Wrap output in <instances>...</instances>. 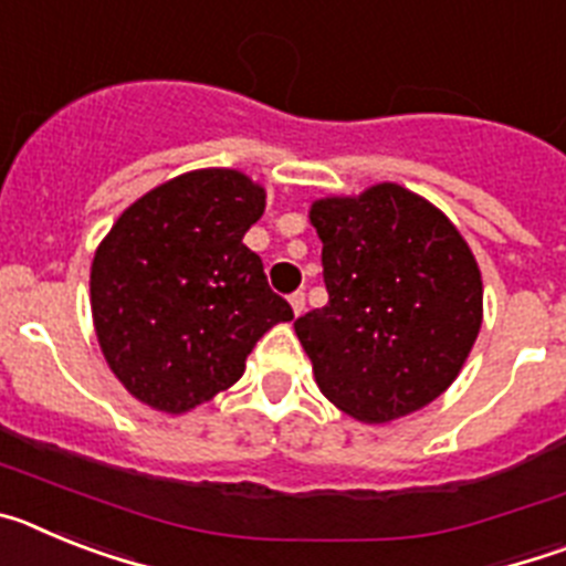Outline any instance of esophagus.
Here are the masks:
<instances>
[{
  "instance_id": "esophagus-1",
  "label": "esophagus",
  "mask_w": 566,
  "mask_h": 566,
  "mask_svg": "<svg viewBox=\"0 0 566 566\" xmlns=\"http://www.w3.org/2000/svg\"><path fill=\"white\" fill-rule=\"evenodd\" d=\"M289 303H292V308H294V314H303L306 312V292H294V294H289Z\"/></svg>"
}]
</instances>
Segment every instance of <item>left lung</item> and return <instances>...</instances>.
I'll return each instance as SVG.
<instances>
[{
  "mask_svg": "<svg viewBox=\"0 0 566 566\" xmlns=\"http://www.w3.org/2000/svg\"><path fill=\"white\" fill-rule=\"evenodd\" d=\"M328 303L294 319L319 391L359 422H391L457 379L482 326V274L419 195L379 184L312 207Z\"/></svg>",
  "mask_w": 566,
  "mask_h": 566,
  "instance_id": "obj_1",
  "label": "left lung"
}]
</instances>
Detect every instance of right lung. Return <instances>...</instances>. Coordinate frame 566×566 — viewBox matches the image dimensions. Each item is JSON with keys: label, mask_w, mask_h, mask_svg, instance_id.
Segmentation results:
<instances>
[{"label": "right lung", "mask_w": 566, "mask_h": 566, "mask_svg": "<svg viewBox=\"0 0 566 566\" xmlns=\"http://www.w3.org/2000/svg\"><path fill=\"white\" fill-rule=\"evenodd\" d=\"M266 195L234 169L161 184L115 221L93 258L98 343L133 397L184 413L243 377L263 334L294 317L243 243Z\"/></svg>", "instance_id": "1"}]
</instances>
